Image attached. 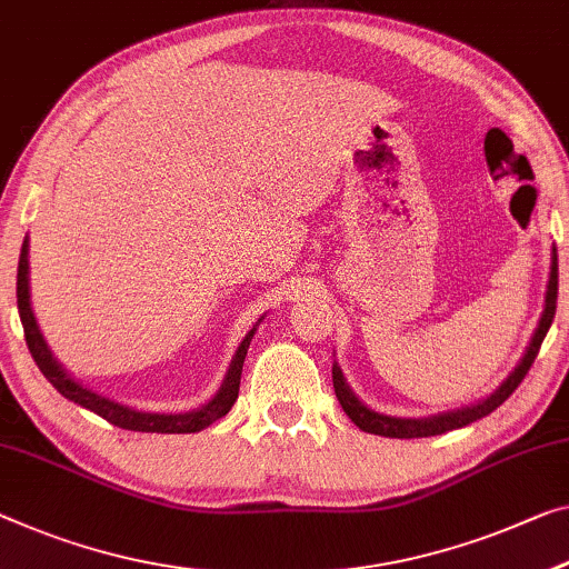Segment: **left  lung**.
<instances>
[{"mask_svg": "<svg viewBox=\"0 0 569 569\" xmlns=\"http://www.w3.org/2000/svg\"><path fill=\"white\" fill-rule=\"evenodd\" d=\"M555 310H557V249H552V274H549L547 302H545V312H541L537 333H535V338H531V343L527 348V353H523L521 363L517 366V369H513L509 379L501 383V389H498L496 395H491L486 401H480V405H476V407L460 409V412L440 415V417H432V419H397V417L379 415V412H373V409L363 407L361 401L356 399L353 391L346 387L343 373H340L338 366H333L336 397L340 401V407H343V412L351 417V422L356 427H361L363 432H371V435H381V437H430V435H442L448 430H458V427H466L470 422H476V419H480V417L491 415L496 407H501L503 401L509 399L513 391H517V387L523 381V376L529 373L531 363H535V358H537L539 348H541V340H545L549 326H552Z\"/></svg>", "mask_w": 569, "mask_h": 569, "instance_id": "1", "label": "left lung"}]
</instances>
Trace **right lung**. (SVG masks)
Listing matches in <instances>:
<instances>
[{"mask_svg":"<svg viewBox=\"0 0 569 569\" xmlns=\"http://www.w3.org/2000/svg\"><path fill=\"white\" fill-rule=\"evenodd\" d=\"M17 308H20V320L24 328V340H28V348L38 363L42 376L56 387L66 399L76 401L86 409H91L93 415H99L111 422L113 427H121V430H134V432H168V435H186V432H200L206 430L208 425H213L216 419L229 415L233 407L236 397H239V383H241V369L243 358H247V348L251 343V336L254 330H249V336L241 340L239 351H236L231 369L226 373V381L221 383V391L208 401L206 407H200L198 412L188 415H150V412H137V409H129L119 401H111L107 397L96 395V391L81 387V383L73 381L63 369H60L56 358L50 356L46 340H42L38 322H34V315L30 308V287H28V239L22 241L20 251V264H17Z\"/></svg>","mask_w":569,"mask_h":569,"instance_id":"add662e5","label":"right lung"}]
</instances>
